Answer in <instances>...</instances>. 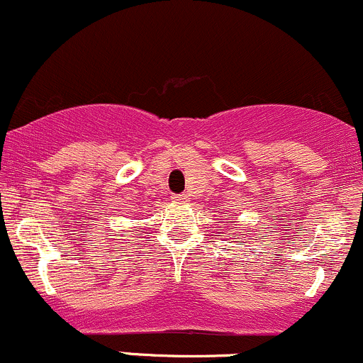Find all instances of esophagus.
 Returning <instances> with one entry per match:
<instances>
[{
    "mask_svg": "<svg viewBox=\"0 0 363 363\" xmlns=\"http://www.w3.org/2000/svg\"><path fill=\"white\" fill-rule=\"evenodd\" d=\"M172 200L175 203H184L188 198H186V194H172Z\"/></svg>",
    "mask_w": 363,
    "mask_h": 363,
    "instance_id": "34e87169",
    "label": "esophagus"
}]
</instances>
